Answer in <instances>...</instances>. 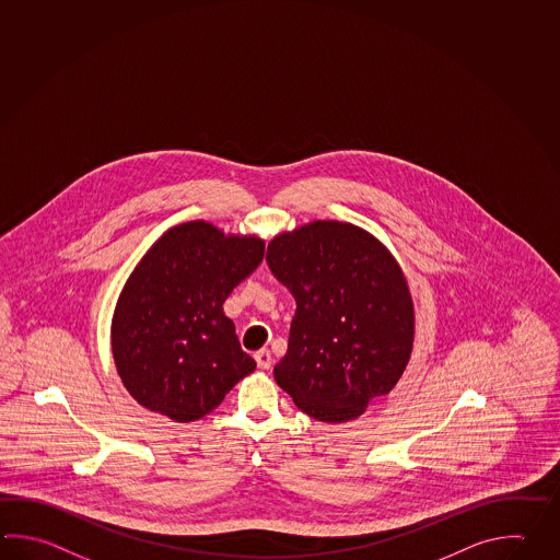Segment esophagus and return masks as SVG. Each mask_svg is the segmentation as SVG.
<instances>
[{"instance_id": "esophagus-1", "label": "esophagus", "mask_w": 560, "mask_h": 560, "mask_svg": "<svg viewBox=\"0 0 560 560\" xmlns=\"http://www.w3.org/2000/svg\"><path fill=\"white\" fill-rule=\"evenodd\" d=\"M255 361H257V366L259 369H269L271 363H273V359H271V353L267 351V349H261V351H257L255 353Z\"/></svg>"}]
</instances>
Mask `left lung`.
Wrapping results in <instances>:
<instances>
[{
    "mask_svg": "<svg viewBox=\"0 0 560 560\" xmlns=\"http://www.w3.org/2000/svg\"><path fill=\"white\" fill-rule=\"evenodd\" d=\"M265 261L298 308L277 385L323 422L357 419L409 363L411 293L399 265L363 229L315 221L275 237Z\"/></svg>",
    "mask_w": 560,
    "mask_h": 560,
    "instance_id": "obj_1",
    "label": "left lung"
}]
</instances>
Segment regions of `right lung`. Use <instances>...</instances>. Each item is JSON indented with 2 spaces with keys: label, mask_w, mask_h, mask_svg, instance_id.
<instances>
[{
  "label": "right lung",
  "mask_w": 560,
  "mask_h": 560,
  "mask_svg": "<svg viewBox=\"0 0 560 560\" xmlns=\"http://www.w3.org/2000/svg\"><path fill=\"white\" fill-rule=\"evenodd\" d=\"M265 243L225 237L206 221L170 229L127 279L115 308L112 347L127 390L173 421L206 417L247 377L223 303L261 265Z\"/></svg>",
  "instance_id": "obj_1"
}]
</instances>
